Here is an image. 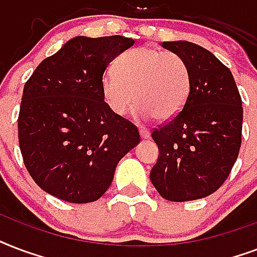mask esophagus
Listing matches in <instances>:
<instances>
[{"label":"esophagus","instance_id":"obj_1","mask_svg":"<svg viewBox=\"0 0 257 257\" xmlns=\"http://www.w3.org/2000/svg\"><path fill=\"white\" fill-rule=\"evenodd\" d=\"M139 134H141V138L142 139H147L150 137V131L147 130L146 127L139 126Z\"/></svg>","mask_w":257,"mask_h":257}]
</instances>
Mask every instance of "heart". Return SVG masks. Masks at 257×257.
Returning <instances> with one entry per match:
<instances>
[{
	"mask_svg": "<svg viewBox=\"0 0 257 257\" xmlns=\"http://www.w3.org/2000/svg\"><path fill=\"white\" fill-rule=\"evenodd\" d=\"M190 68L178 53L142 47L122 53L115 71L101 79L107 104L116 115H124L135 104L139 118L169 120L181 112L190 93Z\"/></svg>",
	"mask_w": 257,
	"mask_h": 257,
	"instance_id": "1",
	"label": "heart"
}]
</instances>
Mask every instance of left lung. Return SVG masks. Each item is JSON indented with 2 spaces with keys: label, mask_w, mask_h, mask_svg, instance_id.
I'll use <instances>...</instances> for the list:
<instances>
[{
  "label": "left lung",
  "mask_w": 257,
  "mask_h": 257,
  "mask_svg": "<svg viewBox=\"0 0 257 257\" xmlns=\"http://www.w3.org/2000/svg\"><path fill=\"white\" fill-rule=\"evenodd\" d=\"M190 68L184 108L153 130L160 156L151 184L165 200L193 201L221 186L241 146V96L232 72L208 49L189 41H164Z\"/></svg>",
  "instance_id": "8db88e82"
}]
</instances>
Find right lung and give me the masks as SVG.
<instances>
[{
  "mask_svg": "<svg viewBox=\"0 0 257 257\" xmlns=\"http://www.w3.org/2000/svg\"><path fill=\"white\" fill-rule=\"evenodd\" d=\"M123 36L69 40L24 85L19 143L35 182L67 202L99 200L115 168L141 141L135 124L104 101L107 65L134 45Z\"/></svg>",
  "mask_w": 257,
  "mask_h": 257,
  "instance_id": "right-lung-1",
  "label": "right lung"
}]
</instances>
